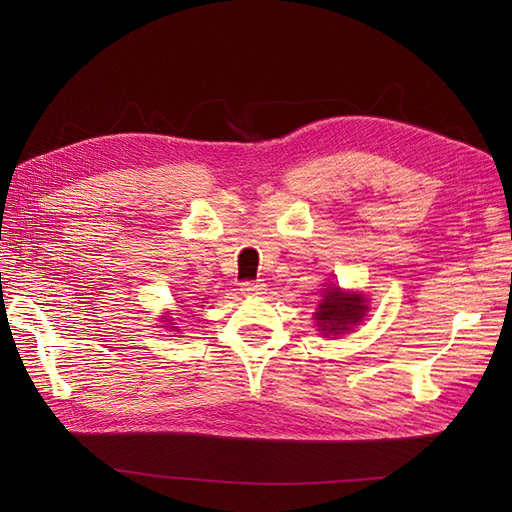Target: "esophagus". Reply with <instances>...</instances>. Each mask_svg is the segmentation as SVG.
<instances>
[{"label": "esophagus", "instance_id": "obj_1", "mask_svg": "<svg viewBox=\"0 0 512 512\" xmlns=\"http://www.w3.org/2000/svg\"><path fill=\"white\" fill-rule=\"evenodd\" d=\"M262 290H265V284H262V282L247 280V282L241 284V292L243 294H262Z\"/></svg>", "mask_w": 512, "mask_h": 512}]
</instances>
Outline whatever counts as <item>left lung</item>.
Here are the masks:
<instances>
[{
    "label": "left lung",
    "mask_w": 512,
    "mask_h": 512,
    "mask_svg": "<svg viewBox=\"0 0 512 512\" xmlns=\"http://www.w3.org/2000/svg\"><path fill=\"white\" fill-rule=\"evenodd\" d=\"M316 309V322L324 335L348 333L354 324H359L367 312L365 297L354 292H342L339 286H331L322 294Z\"/></svg>",
    "instance_id": "8db88e82"
}]
</instances>
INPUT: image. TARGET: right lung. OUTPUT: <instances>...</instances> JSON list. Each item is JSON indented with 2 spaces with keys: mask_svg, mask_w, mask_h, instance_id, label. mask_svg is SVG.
Segmentation results:
<instances>
[{
  "mask_svg": "<svg viewBox=\"0 0 512 512\" xmlns=\"http://www.w3.org/2000/svg\"><path fill=\"white\" fill-rule=\"evenodd\" d=\"M164 322H168V320H164ZM173 329H175V327H173Z\"/></svg>",
  "mask_w": 512,
  "mask_h": 512,
  "instance_id": "1",
  "label": "right lung"
}]
</instances>
